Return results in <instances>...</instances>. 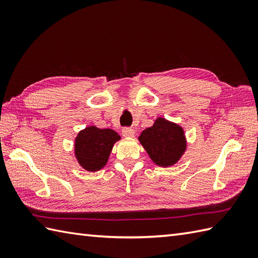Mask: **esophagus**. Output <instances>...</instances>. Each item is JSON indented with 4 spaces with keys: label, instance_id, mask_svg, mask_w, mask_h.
Wrapping results in <instances>:
<instances>
[{
    "label": "esophagus",
    "instance_id": "34e87169",
    "mask_svg": "<svg viewBox=\"0 0 258 258\" xmlns=\"http://www.w3.org/2000/svg\"><path fill=\"white\" fill-rule=\"evenodd\" d=\"M122 135L124 136V138H132V136H134V130L131 127H123Z\"/></svg>",
    "mask_w": 258,
    "mask_h": 258
}]
</instances>
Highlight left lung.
I'll return each mask as SVG.
<instances>
[{"instance_id":"obj_1","label":"left lung","mask_w":258,"mask_h":258,"mask_svg":"<svg viewBox=\"0 0 258 258\" xmlns=\"http://www.w3.org/2000/svg\"><path fill=\"white\" fill-rule=\"evenodd\" d=\"M139 140L152 161L164 167L176 163L186 147L183 130L164 118H157L152 127L142 132Z\"/></svg>"}]
</instances>
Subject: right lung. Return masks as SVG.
I'll use <instances>...</instances> for the list:
<instances>
[{
    "label": "right lung",
    "instance_id": "right-lung-1",
    "mask_svg": "<svg viewBox=\"0 0 258 258\" xmlns=\"http://www.w3.org/2000/svg\"><path fill=\"white\" fill-rule=\"evenodd\" d=\"M119 139L113 130L86 127L75 141L76 158L87 171H98L106 164L114 143Z\"/></svg>",
    "mask_w": 258,
    "mask_h": 258
}]
</instances>
